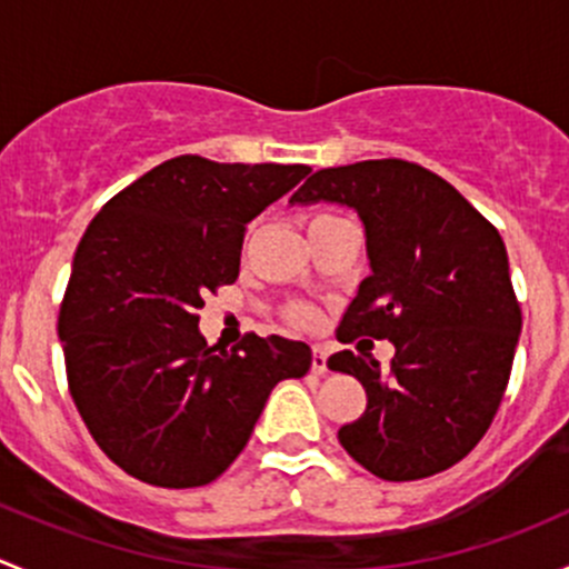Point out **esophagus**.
Masks as SVG:
<instances>
[{
  "label": "esophagus",
  "instance_id": "esophagus-1",
  "mask_svg": "<svg viewBox=\"0 0 569 569\" xmlns=\"http://www.w3.org/2000/svg\"><path fill=\"white\" fill-rule=\"evenodd\" d=\"M311 371H313V375H325V371H327V352L321 347H313Z\"/></svg>",
  "mask_w": 569,
  "mask_h": 569
}]
</instances>
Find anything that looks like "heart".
I'll list each match as a JSON object with an SVG mask.
<instances>
[{
	"label": "heart",
	"mask_w": 569,
	"mask_h": 569,
	"mask_svg": "<svg viewBox=\"0 0 569 569\" xmlns=\"http://www.w3.org/2000/svg\"><path fill=\"white\" fill-rule=\"evenodd\" d=\"M332 220H341V214H332V211H313V214L308 217V231ZM286 319L297 327H313L317 311H313L311 306H306V302H289V306H286Z\"/></svg>",
	"instance_id": "1"
}]
</instances>
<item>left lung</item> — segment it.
<instances>
[{
    "mask_svg": "<svg viewBox=\"0 0 569 569\" xmlns=\"http://www.w3.org/2000/svg\"><path fill=\"white\" fill-rule=\"evenodd\" d=\"M317 200L358 211L371 261L338 341L396 347L391 375L371 355H330L369 399L338 440L386 481L440 473L485 438L512 371L523 313L501 233L446 178L405 159L317 170L291 203Z\"/></svg>",
    "mask_w": 569,
    "mask_h": 569,
    "instance_id": "8db88e82",
    "label": "left lung"
}]
</instances>
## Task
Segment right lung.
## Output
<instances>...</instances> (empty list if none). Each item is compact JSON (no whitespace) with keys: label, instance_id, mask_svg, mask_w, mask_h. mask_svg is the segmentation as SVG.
<instances>
[{"label":"right lung","instance_id":"1","mask_svg":"<svg viewBox=\"0 0 569 569\" xmlns=\"http://www.w3.org/2000/svg\"><path fill=\"white\" fill-rule=\"evenodd\" d=\"M308 164H222L183 153L93 217L73 256L60 330L68 391L99 449L134 479L200 487L242 455L280 380L311 369L302 341L198 330L203 297L239 278L248 222Z\"/></svg>","mask_w":569,"mask_h":569}]
</instances>
